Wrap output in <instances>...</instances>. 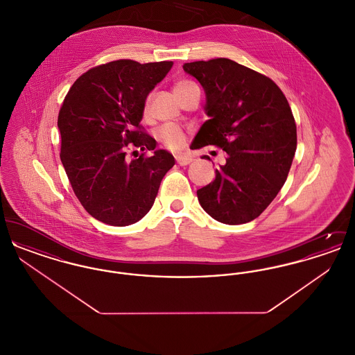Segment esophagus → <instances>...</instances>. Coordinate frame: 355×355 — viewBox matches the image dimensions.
<instances>
[{
	"label": "esophagus",
	"mask_w": 355,
	"mask_h": 355,
	"mask_svg": "<svg viewBox=\"0 0 355 355\" xmlns=\"http://www.w3.org/2000/svg\"><path fill=\"white\" fill-rule=\"evenodd\" d=\"M175 159H177V162H178V165H181V166H185V165H189L190 162H193L194 161V158L191 157V155H177L175 157Z\"/></svg>",
	"instance_id": "obj_1"
}]
</instances>
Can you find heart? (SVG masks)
<instances>
[{
	"label": "heart",
	"instance_id": "1",
	"mask_svg": "<svg viewBox=\"0 0 355 355\" xmlns=\"http://www.w3.org/2000/svg\"><path fill=\"white\" fill-rule=\"evenodd\" d=\"M194 86H197V85L189 81V80H181V81H178L177 84L174 85V93H175V96L181 94V93L186 92L187 89L194 87ZM145 110L148 112V103H146ZM157 138L164 146L169 148L171 150L181 149L185 144L184 130L181 128L175 126V125H164L162 128H159L158 132H157Z\"/></svg>",
	"mask_w": 355,
	"mask_h": 355
}]
</instances>
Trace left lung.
I'll list each match as a JSON object with an SVG mask.
<instances>
[{"instance_id":"1","label":"left lung","mask_w":355,"mask_h":355,"mask_svg":"<svg viewBox=\"0 0 355 355\" xmlns=\"http://www.w3.org/2000/svg\"><path fill=\"white\" fill-rule=\"evenodd\" d=\"M184 70L202 86L209 117L193 149L214 145L227 153L214 181L197 190L198 201L226 225L255 220L282 189L297 149L286 97L270 78L229 58L187 62Z\"/></svg>"}]
</instances>
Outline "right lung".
<instances>
[{
	"label": "right lung",
	"instance_id": "add662e5",
	"mask_svg": "<svg viewBox=\"0 0 355 355\" xmlns=\"http://www.w3.org/2000/svg\"><path fill=\"white\" fill-rule=\"evenodd\" d=\"M171 67V61L132 60L96 67L73 84L61 106V162L85 210L106 225L128 226L145 217L175 164L139 128L149 93ZM128 147L153 154L129 159Z\"/></svg>",
	"mask_w": 355,
	"mask_h": 355
}]
</instances>
